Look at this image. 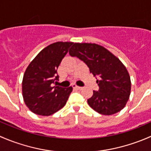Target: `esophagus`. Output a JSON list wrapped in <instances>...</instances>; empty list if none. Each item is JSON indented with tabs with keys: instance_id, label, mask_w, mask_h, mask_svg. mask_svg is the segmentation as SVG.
Instances as JSON below:
<instances>
[{
	"instance_id": "obj_1",
	"label": "esophagus",
	"mask_w": 151,
	"mask_h": 151,
	"mask_svg": "<svg viewBox=\"0 0 151 151\" xmlns=\"http://www.w3.org/2000/svg\"><path fill=\"white\" fill-rule=\"evenodd\" d=\"M72 87H73V88H74V89H77V90H82L83 88V87L77 86V85H73Z\"/></svg>"
}]
</instances>
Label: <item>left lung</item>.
<instances>
[{
    "label": "left lung",
    "instance_id": "8db88e82",
    "mask_svg": "<svg viewBox=\"0 0 151 151\" xmlns=\"http://www.w3.org/2000/svg\"><path fill=\"white\" fill-rule=\"evenodd\" d=\"M69 55L83 60L90 72L98 77L99 90L93 91L92 97L88 99L89 106L101 115L120 112L131 93L130 76L122 62L96 44L74 43Z\"/></svg>",
    "mask_w": 151,
    "mask_h": 151
}]
</instances>
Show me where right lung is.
I'll use <instances>...</instances> for the list:
<instances>
[{"label": "right lung", "instance_id": "right-lung-1", "mask_svg": "<svg viewBox=\"0 0 151 151\" xmlns=\"http://www.w3.org/2000/svg\"><path fill=\"white\" fill-rule=\"evenodd\" d=\"M73 42H58L42 50L29 64L22 80L24 101L36 115H52L66 104L72 87L57 86V70Z\"/></svg>", "mask_w": 151, "mask_h": 151}]
</instances>
